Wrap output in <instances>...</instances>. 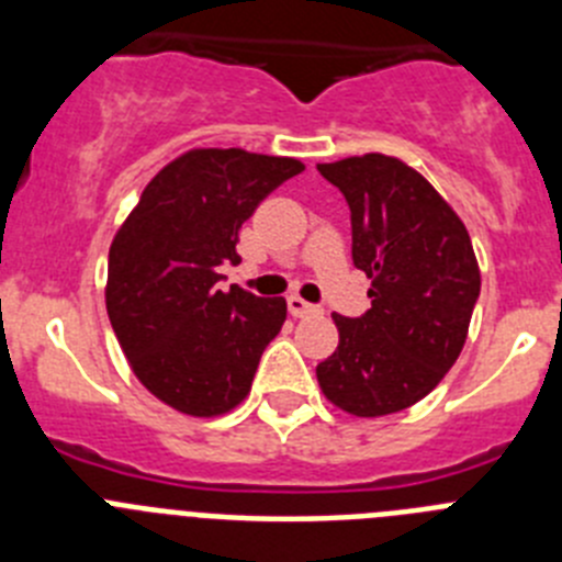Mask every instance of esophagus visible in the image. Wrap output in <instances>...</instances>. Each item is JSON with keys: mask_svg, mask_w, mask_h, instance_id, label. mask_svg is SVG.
<instances>
[{"mask_svg": "<svg viewBox=\"0 0 562 562\" xmlns=\"http://www.w3.org/2000/svg\"><path fill=\"white\" fill-rule=\"evenodd\" d=\"M286 306H290V315H295V317L321 315V306L310 304V301H304V297H301V295H290V297H286Z\"/></svg>", "mask_w": 562, "mask_h": 562, "instance_id": "1", "label": "esophagus"}]
</instances>
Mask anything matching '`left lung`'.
<instances>
[{
  "mask_svg": "<svg viewBox=\"0 0 562 562\" xmlns=\"http://www.w3.org/2000/svg\"><path fill=\"white\" fill-rule=\"evenodd\" d=\"M351 211V258L371 310L331 315L335 355L317 366L326 400L355 416L411 408L464 349L481 272L464 222L419 171L366 154L317 166Z\"/></svg>",
  "mask_w": 562,
  "mask_h": 562,
  "instance_id": "obj_1",
  "label": "left lung"
}]
</instances>
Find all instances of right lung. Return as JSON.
I'll return each mask as SVG.
<instances>
[{"mask_svg": "<svg viewBox=\"0 0 562 562\" xmlns=\"http://www.w3.org/2000/svg\"><path fill=\"white\" fill-rule=\"evenodd\" d=\"M301 171L292 157L193 148L148 182L114 236L109 321L137 380L171 408L227 414L250 391L286 301L222 292L220 267L238 261V231L258 202Z\"/></svg>", "mask_w": 562, "mask_h": 562, "instance_id": "right-lung-1", "label": "right lung"}]
</instances>
